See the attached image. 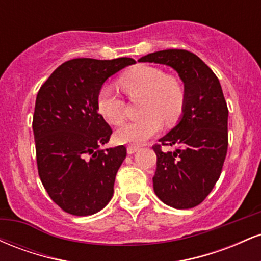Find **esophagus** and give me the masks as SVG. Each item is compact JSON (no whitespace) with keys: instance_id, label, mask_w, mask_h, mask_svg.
Here are the masks:
<instances>
[{"instance_id":"obj_1","label":"esophagus","mask_w":261,"mask_h":261,"mask_svg":"<svg viewBox=\"0 0 261 261\" xmlns=\"http://www.w3.org/2000/svg\"><path fill=\"white\" fill-rule=\"evenodd\" d=\"M126 149H127V153L128 154H133V153H135V152L139 151L140 147H139V146H133V145H131V146H127Z\"/></svg>"}]
</instances>
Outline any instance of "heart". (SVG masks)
Returning <instances> with one entry per match:
<instances>
[{
    "instance_id": "obj_1",
    "label": "heart",
    "mask_w": 261,
    "mask_h": 261,
    "mask_svg": "<svg viewBox=\"0 0 261 261\" xmlns=\"http://www.w3.org/2000/svg\"><path fill=\"white\" fill-rule=\"evenodd\" d=\"M122 91L130 97L143 95L137 120L127 121L116 130L115 139L120 143L140 146L154 136L162 127V119L172 122L179 118L184 107L185 94L180 83L163 71L141 65L122 74L119 80ZM98 110L108 122L120 124L125 116V101L113 86H104L98 93Z\"/></svg>"
}]
</instances>
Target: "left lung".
<instances>
[{
	"label": "left lung",
	"instance_id": "8db88e82",
	"mask_svg": "<svg viewBox=\"0 0 261 261\" xmlns=\"http://www.w3.org/2000/svg\"><path fill=\"white\" fill-rule=\"evenodd\" d=\"M140 62L166 65L184 83V107L178 124L160 142L176 146L163 152L154 146V193L174 208H191L211 193L228 147V109L216 74L195 54L169 49L142 56Z\"/></svg>",
	"mask_w": 261,
	"mask_h": 261
}]
</instances>
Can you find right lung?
Instances as JSON below:
<instances>
[{
	"label": "right lung",
	"instance_id": "1",
	"mask_svg": "<svg viewBox=\"0 0 261 261\" xmlns=\"http://www.w3.org/2000/svg\"><path fill=\"white\" fill-rule=\"evenodd\" d=\"M134 59H73L59 66L39 89L33 116L40 180L67 214L88 216L108 205L124 146L101 149L112 128L98 113V93Z\"/></svg>",
	"mask_w": 261,
	"mask_h": 261
}]
</instances>
